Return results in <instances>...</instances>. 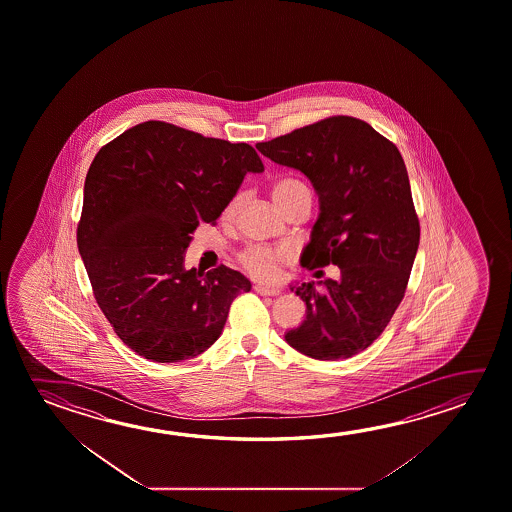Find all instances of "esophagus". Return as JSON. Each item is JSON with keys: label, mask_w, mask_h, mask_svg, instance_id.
<instances>
[{"label": "esophagus", "mask_w": 512, "mask_h": 512, "mask_svg": "<svg viewBox=\"0 0 512 512\" xmlns=\"http://www.w3.org/2000/svg\"><path fill=\"white\" fill-rule=\"evenodd\" d=\"M253 289H255V293L262 294V296H278L280 294L278 287H268V285H255Z\"/></svg>", "instance_id": "1"}]
</instances>
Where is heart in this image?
I'll list each match as a JSON object with an SVG mask.
<instances>
[{
  "instance_id": "obj_1",
  "label": "heart",
  "mask_w": 512,
  "mask_h": 512,
  "mask_svg": "<svg viewBox=\"0 0 512 512\" xmlns=\"http://www.w3.org/2000/svg\"><path fill=\"white\" fill-rule=\"evenodd\" d=\"M273 200L278 205V209L284 212L285 207L293 202L294 198L302 194H310L309 187L303 184L298 178H280L271 189ZM241 207V194H235L230 198V202L225 205L221 218L225 221H232L237 216V210ZM239 264L241 268L250 273L252 277L260 280H273L278 277L280 264L289 259L287 250H277V248H266V246H250L239 253Z\"/></svg>"
}]
</instances>
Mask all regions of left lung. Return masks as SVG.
I'll use <instances>...</instances> for the list:
<instances>
[{
	"mask_svg": "<svg viewBox=\"0 0 512 512\" xmlns=\"http://www.w3.org/2000/svg\"><path fill=\"white\" fill-rule=\"evenodd\" d=\"M257 150L302 171L318 193L319 218L303 266L341 269L339 280L323 282L325 291L314 282L291 287L307 305V318L285 341L318 361L350 359L389 325L418 252L419 219L402 155L352 116L321 119Z\"/></svg>",
	"mask_w": 512,
	"mask_h": 512,
	"instance_id": "8db88e82",
	"label": "left lung"
}]
</instances>
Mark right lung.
<instances>
[{
  "label": "right lung",
  "instance_id": "add662e5",
  "mask_svg": "<svg viewBox=\"0 0 512 512\" xmlns=\"http://www.w3.org/2000/svg\"><path fill=\"white\" fill-rule=\"evenodd\" d=\"M264 164L250 144L146 121L105 144L84 185L76 228L94 298L119 339L153 362H180L221 336L239 271L184 268L196 227L214 223Z\"/></svg>",
  "mask_w": 512,
  "mask_h": 512
}]
</instances>
